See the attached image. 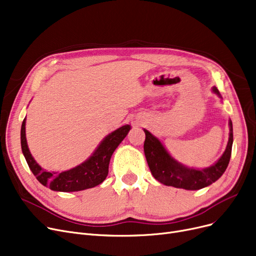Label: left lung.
Wrapping results in <instances>:
<instances>
[{
    "label": "left lung",
    "mask_w": 256,
    "mask_h": 256,
    "mask_svg": "<svg viewBox=\"0 0 256 256\" xmlns=\"http://www.w3.org/2000/svg\"><path fill=\"white\" fill-rule=\"evenodd\" d=\"M212 92L222 98L216 86L212 88ZM143 130L146 132L144 154H146L150 172L156 180L166 186L183 188V190H201V188L207 187L218 180L222 174L225 172L229 164L233 143V128L232 121L230 119L229 140L224 154L220 156V158L214 164L202 170L187 168V166L178 162L166 150L157 137H154L150 132L146 128Z\"/></svg>",
    "instance_id": "8db88e82"
}]
</instances>
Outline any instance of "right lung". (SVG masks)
Wrapping results in <instances>:
<instances>
[{
    "mask_svg": "<svg viewBox=\"0 0 256 256\" xmlns=\"http://www.w3.org/2000/svg\"><path fill=\"white\" fill-rule=\"evenodd\" d=\"M25 126L26 118L22 124L20 146L29 168L40 184L49 187L51 190L62 192H80L102 183L108 174L110 157L130 130V126L128 124L117 128L104 138L91 157L84 162L69 170L54 172L44 170L32 157L27 144Z\"/></svg>",
    "mask_w": 256,
    "mask_h": 256,
    "instance_id": "1",
    "label": "right lung"
}]
</instances>
